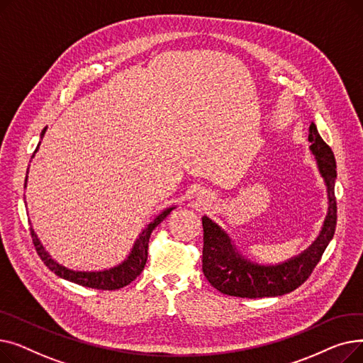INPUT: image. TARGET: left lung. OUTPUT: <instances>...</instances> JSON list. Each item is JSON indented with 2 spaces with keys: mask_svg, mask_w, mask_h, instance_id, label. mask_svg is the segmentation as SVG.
Wrapping results in <instances>:
<instances>
[{
  "mask_svg": "<svg viewBox=\"0 0 363 363\" xmlns=\"http://www.w3.org/2000/svg\"><path fill=\"white\" fill-rule=\"evenodd\" d=\"M309 150L315 156L318 172L327 188L328 208L315 241L297 256L275 264L257 263L245 257L233 238L208 216H203V272L207 281L223 294L259 298L291 293L309 278L334 237L337 225V203L334 185L337 164L331 148L319 135L316 125L309 128Z\"/></svg>",
  "mask_w": 363,
  "mask_h": 363,
  "instance_id": "8db88e82",
  "label": "left lung"
}]
</instances>
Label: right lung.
<instances>
[{"instance_id":"obj_1","label":"right lung","mask_w":363,"mask_h":363,"mask_svg":"<svg viewBox=\"0 0 363 363\" xmlns=\"http://www.w3.org/2000/svg\"><path fill=\"white\" fill-rule=\"evenodd\" d=\"M45 130H47V128L41 132V140L45 135ZM40 145H41V141L38 143V147L32 155V159L35 157L36 151L40 150ZM28 174H29V169H28ZM26 184H28V175H26V181H25V188H26ZM174 208H177V206L166 207L163 212H160L155 219L145 225V228L138 234V238L135 240V242H133L129 255L123 259V262H121L116 266H111V268H108V269H103V271H76V269L67 268V266L59 263L55 259L51 257V255L45 250V247L43 245L41 240L38 238L36 233L33 231L32 225H30V234H32V240H33L38 255H40V257L43 259L45 266H48V269L52 271L57 277H60L66 281H70L73 284L82 285V287H88V289L108 290V291L119 290V289L126 287L128 284H130L143 272L145 262H147V256H148L147 250H148L150 235H151L152 230H155V228L172 211H174Z\"/></svg>"}]
</instances>
